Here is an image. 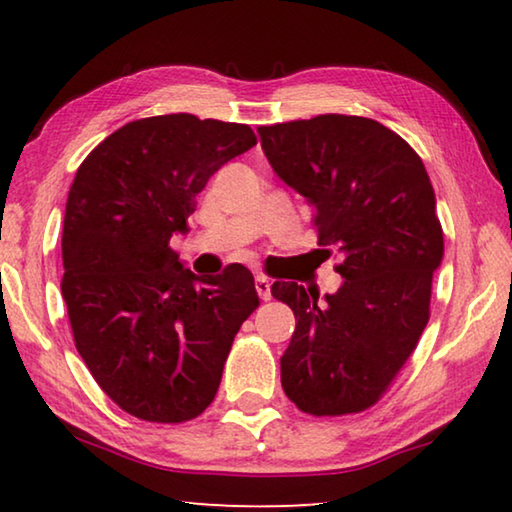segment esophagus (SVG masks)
<instances>
[{"mask_svg":"<svg viewBox=\"0 0 512 512\" xmlns=\"http://www.w3.org/2000/svg\"><path fill=\"white\" fill-rule=\"evenodd\" d=\"M255 289L259 293V298L262 300H271V280H268L266 275H257L255 277Z\"/></svg>","mask_w":512,"mask_h":512,"instance_id":"obj_1","label":"esophagus"}]
</instances>
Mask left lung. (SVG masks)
I'll list each match as a JSON object with an SVG mask.
<instances>
[{
  "label": "left lung",
  "mask_w": 512,
  "mask_h": 512,
  "mask_svg": "<svg viewBox=\"0 0 512 512\" xmlns=\"http://www.w3.org/2000/svg\"><path fill=\"white\" fill-rule=\"evenodd\" d=\"M273 171L314 205V228L339 257L334 296L275 282L296 316L282 388L302 413L348 415L381 400L429 323L443 228L413 146L368 117L318 115L259 126ZM332 255V250H323Z\"/></svg>",
  "instance_id": "1"
}]
</instances>
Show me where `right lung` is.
I'll return each instance as SVG.
<instances>
[{
    "instance_id": "obj_1",
    "label": "right lung",
    "mask_w": 512,
    "mask_h": 512,
    "mask_svg": "<svg viewBox=\"0 0 512 512\" xmlns=\"http://www.w3.org/2000/svg\"><path fill=\"white\" fill-rule=\"evenodd\" d=\"M255 144L246 124L176 112L128 121L76 171L60 289L85 366L135 418H198L241 323L259 307L246 266L196 277L169 246L173 232H187L210 176Z\"/></svg>"
}]
</instances>
